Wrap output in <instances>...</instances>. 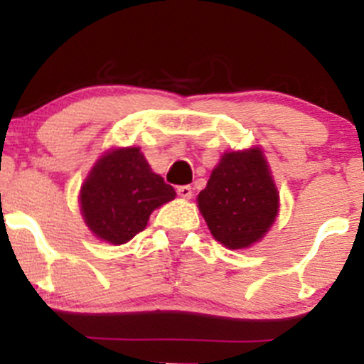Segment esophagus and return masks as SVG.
Masks as SVG:
<instances>
[{
	"mask_svg": "<svg viewBox=\"0 0 364 364\" xmlns=\"http://www.w3.org/2000/svg\"><path fill=\"white\" fill-rule=\"evenodd\" d=\"M178 195L181 196V198L190 200V198H191V195H193V190H191V186L183 185V186H179V188H178Z\"/></svg>",
	"mask_w": 364,
	"mask_h": 364,
	"instance_id": "34e87169",
	"label": "esophagus"
}]
</instances>
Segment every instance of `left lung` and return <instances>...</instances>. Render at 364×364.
Masks as SVG:
<instances>
[{
	"label": "left lung",
	"mask_w": 364,
	"mask_h": 364,
	"mask_svg": "<svg viewBox=\"0 0 364 364\" xmlns=\"http://www.w3.org/2000/svg\"><path fill=\"white\" fill-rule=\"evenodd\" d=\"M196 203L210 235L225 248L258 243L279 215V191L263 150L224 152Z\"/></svg>",
	"instance_id": "1"
}]
</instances>
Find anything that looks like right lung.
Instances as JSON below:
<instances>
[{
  "label": "right lung",
  "mask_w": 364,
  "mask_h": 364,
  "mask_svg": "<svg viewBox=\"0 0 364 364\" xmlns=\"http://www.w3.org/2000/svg\"><path fill=\"white\" fill-rule=\"evenodd\" d=\"M174 196V188L154 173L140 147H118L92 166L78 202L92 235L119 246L144 231L150 214Z\"/></svg>",
  "instance_id": "right-lung-1"
}]
</instances>
